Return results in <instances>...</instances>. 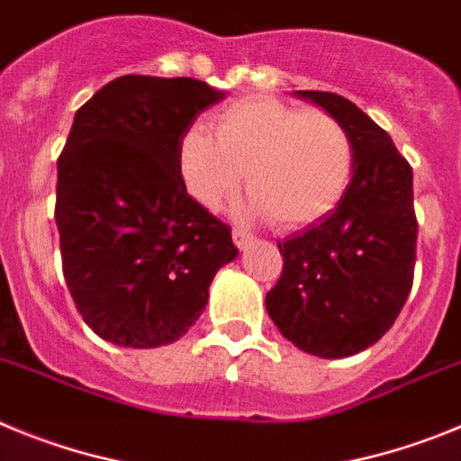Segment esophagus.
I'll return each mask as SVG.
<instances>
[{"mask_svg": "<svg viewBox=\"0 0 461 461\" xmlns=\"http://www.w3.org/2000/svg\"><path fill=\"white\" fill-rule=\"evenodd\" d=\"M233 242H235V247H238L240 251H244V249H249V247L256 242V240H254V235L247 233V230H242V228H235V230H233Z\"/></svg>", "mask_w": 461, "mask_h": 461, "instance_id": "obj_1", "label": "esophagus"}]
</instances>
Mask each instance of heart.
Segmentation results:
<instances>
[{"label":"heart","instance_id":"heart-1","mask_svg":"<svg viewBox=\"0 0 461 461\" xmlns=\"http://www.w3.org/2000/svg\"><path fill=\"white\" fill-rule=\"evenodd\" d=\"M177 168L195 203L217 210L244 186V212L281 230L312 226L335 210L353 175V140L325 110H300L275 96H244L217 110L212 133L189 126Z\"/></svg>","mask_w":461,"mask_h":461}]
</instances>
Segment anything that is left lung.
Returning a JSON list of instances; mask_svg holds the SVG:
<instances>
[{
  "label": "left lung",
  "instance_id": "left-lung-1",
  "mask_svg": "<svg viewBox=\"0 0 461 461\" xmlns=\"http://www.w3.org/2000/svg\"><path fill=\"white\" fill-rule=\"evenodd\" d=\"M353 140L348 189L328 217L279 244L284 272L266 309L288 341L316 357H348L376 344L413 284L418 223L413 170L393 138L356 104L300 89Z\"/></svg>",
  "mask_w": 461,
  "mask_h": 461
}]
</instances>
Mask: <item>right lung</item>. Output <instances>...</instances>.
Listing matches in <instances>:
<instances>
[{
  "label": "right lung",
  "instance_id": "obj_1",
  "mask_svg": "<svg viewBox=\"0 0 461 461\" xmlns=\"http://www.w3.org/2000/svg\"><path fill=\"white\" fill-rule=\"evenodd\" d=\"M223 99L203 80L122 76L73 117L57 161L64 279L110 344L157 348L185 337L219 267L240 254L177 168L182 133Z\"/></svg>",
  "mask_w": 461,
  "mask_h": 461
}]
</instances>
